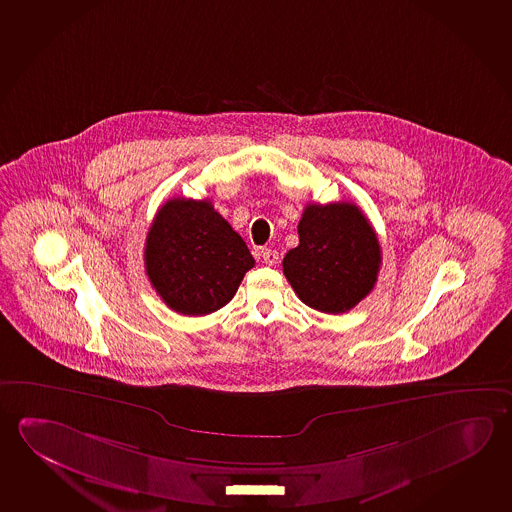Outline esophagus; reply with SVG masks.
<instances>
[{
	"mask_svg": "<svg viewBox=\"0 0 512 512\" xmlns=\"http://www.w3.org/2000/svg\"><path fill=\"white\" fill-rule=\"evenodd\" d=\"M260 257L264 260V264H268V266H275L278 262V252L277 250H269V248H262V252H260Z\"/></svg>",
	"mask_w": 512,
	"mask_h": 512,
	"instance_id": "34e87169",
	"label": "esophagus"
}]
</instances>
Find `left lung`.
Here are the masks:
<instances>
[{
	"label": "left lung",
	"mask_w": 512,
	"mask_h": 512,
	"mask_svg": "<svg viewBox=\"0 0 512 512\" xmlns=\"http://www.w3.org/2000/svg\"><path fill=\"white\" fill-rule=\"evenodd\" d=\"M300 244L284 257V275L305 305L343 314L377 284L380 244L353 203H309L298 223Z\"/></svg>",
	"instance_id": "left-lung-1"
}]
</instances>
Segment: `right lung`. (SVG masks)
Returning a JSON list of instances; mask_svg holds the SVG:
<instances>
[{
    "label": "right lung",
    "instance_id": "add662e5",
    "mask_svg": "<svg viewBox=\"0 0 512 512\" xmlns=\"http://www.w3.org/2000/svg\"><path fill=\"white\" fill-rule=\"evenodd\" d=\"M144 266L169 309L205 316L234 298L255 260L243 237L209 200L173 198L151 223Z\"/></svg>",
    "mask_w": 512,
    "mask_h": 512
}]
</instances>
